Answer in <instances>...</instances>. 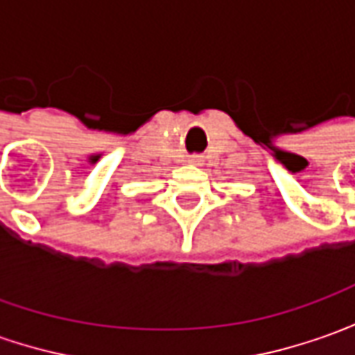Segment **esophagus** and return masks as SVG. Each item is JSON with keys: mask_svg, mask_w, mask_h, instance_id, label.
Listing matches in <instances>:
<instances>
[{"mask_svg": "<svg viewBox=\"0 0 355 355\" xmlns=\"http://www.w3.org/2000/svg\"><path fill=\"white\" fill-rule=\"evenodd\" d=\"M189 162H191V164H199V162H201V157H199V156H189Z\"/></svg>", "mask_w": 355, "mask_h": 355, "instance_id": "esophagus-1", "label": "esophagus"}]
</instances>
